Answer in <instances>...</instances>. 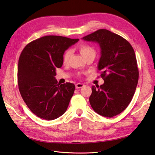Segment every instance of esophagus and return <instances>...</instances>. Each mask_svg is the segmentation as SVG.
<instances>
[{"instance_id":"obj_1","label":"esophagus","mask_w":155,"mask_h":155,"mask_svg":"<svg viewBox=\"0 0 155 155\" xmlns=\"http://www.w3.org/2000/svg\"><path fill=\"white\" fill-rule=\"evenodd\" d=\"M83 86H84V84H83V83H77L75 85V87L77 89H80V88H81V87H83Z\"/></svg>"}]
</instances>
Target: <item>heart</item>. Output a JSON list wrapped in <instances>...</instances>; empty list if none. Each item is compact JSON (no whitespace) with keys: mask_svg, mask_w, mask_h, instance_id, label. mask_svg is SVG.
<instances>
[{"mask_svg":"<svg viewBox=\"0 0 155 155\" xmlns=\"http://www.w3.org/2000/svg\"><path fill=\"white\" fill-rule=\"evenodd\" d=\"M78 49L79 50L81 54L85 58L89 55H95V51L89 45L86 44H81L78 45ZM70 55H71V51L70 50L68 49L64 52L63 55V61L64 62H67L69 60Z\"/></svg>","mask_w":155,"mask_h":155,"instance_id":"1","label":"heart"}]
</instances>
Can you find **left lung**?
Instances as JSON below:
<instances>
[{"instance_id":"1","label":"left lung","mask_w":155,"mask_h":155,"mask_svg":"<svg viewBox=\"0 0 155 155\" xmlns=\"http://www.w3.org/2000/svg\"><path fill=\"white\" fill-rule=\"evenodd\" d=\"M86 41L100 45L97 68L104 83L92 86L89 102L95 112L105 117L116 116L125 110L133 98L139 71L134 50L122 36L100 29L84 36Z\"/></svg>"}]
</instances>
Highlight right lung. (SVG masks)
<instances>
[{
    "label": "right lung",
    "mask_w": 155,
    "mask_h": 155,
    "mask_svg": "<svg viewBox=\"0 0 155 155\" xmlns=\"http://www.w3.org/2000/svg\"><path fill=\"white\" fill-rule=\"evenodd\" d=\"M78 40L45 36L30 42L21 53L18 69L19 92L29 109L41 119H55L68 108L75 86L58 83L55 70L62 66L64 51Z\"/></svg>",
    "instance_id": "right-lung-1"
}]
</instances>
